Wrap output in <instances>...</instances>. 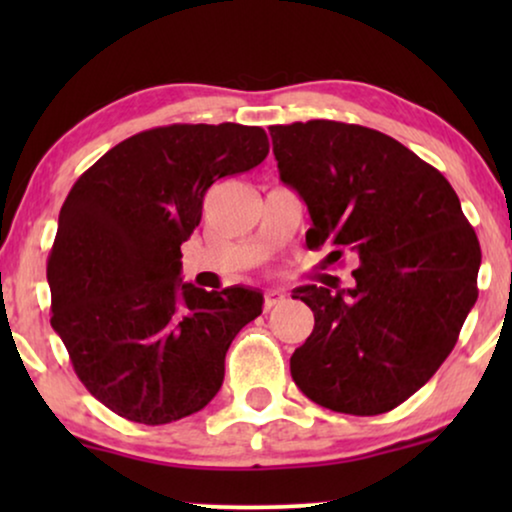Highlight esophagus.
Instances as JSON below:
<instances>
[{
  "label": "esophagus",
  "mask_w": 512,
  "mask_h": 512,
  "mask_svg": "<svg viewBox=\"0 0 512 512\" xmlns=\"http://www.w3.org/2000/svg\"><path fill=\"white\" fill-rule=\"evenodd\" d=\"M284 300H286V293H284V291H277V289L265 291V293H263V307H265V312L272 310V307L282 305Z\"/></svg>",
  "instance_id": "esophagus-1"
}]
</instances>
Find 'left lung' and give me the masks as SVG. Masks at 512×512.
Instances as JSON below:
<instances>
[{
	"label": "left lung",
	"mask_w": 512,
	"mask_h": 512,
	"mask_svg": "<svg viewBox=\"0 0 512 512\" xmlns=\"http://www.w3.org/2000/svg\"><path fill=\"white\" fill-rule=\"evenodd\" d=\"M279 179L310 212V249L359 261L298 286L314 331L291 377L321 408L382 415L422 389L457 345L478 300L480 242L443 174L382 132L338 121L270 125Z\"/></svg>",
	"instance_id": "1"
}]
</instances>
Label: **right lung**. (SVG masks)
Masks as SVG:
<instances>
[{"label":"right lung","instance_id":"right-lung-1","mask_svg":"<svg viewBox=\"0 0 512 512\" xmlns=\"http://www.w3.org/2000/svg\"><path fill=\"white\" fill-rule=\"evenodd\" d=\"M268 151L256 125H165L116 144L69 191L46 268L51 326L116 415L170 424L219 394L230 342L263 312V293L184 282L181 244L207 188Z\"/></svg>","mask_w":512,"mask_h":512}]
</instances>
